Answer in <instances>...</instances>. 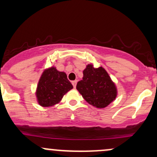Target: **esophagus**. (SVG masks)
<instances>
[{
    "instance_id": "obj_1",
    "label": "esophagus",
    "mask_w": 157,
    "mask_h": 157,
    "mask_svg": "<svg viewBox=\"0 0 157 157\" xmlns=\"http://www.w3.org/2000/svg\"><path fill=\"white\" fill-rule=\"evenodd\" d=\"M77 80H75V81L72 82V85H73L74 88H76V86H77Z\"/></svg>"
}]
</instances>
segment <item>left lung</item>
Instances as JSON below:
<instances>
[{"instance_id": "8db88e82", "label": "left lung", "mask_w": 157, "mask_h": 157, "mask_svg": "<svg viewBox=\"0 0 157 157\" xmlns=\"http://www.w3.org/2000/svg\"><path fill=\"white\" fill-rule=\"evenodd\" d=\"M82 73V79L76 88L86 102L103 109L115 101L118 94L116 86L103 67L95 68L88 64Z\"/></svg>"}]
</instances>
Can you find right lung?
I'll return each mask as SVG.
<instances>
[{
	"instance_id": "right-lung-1",
	"label": "right lung",
	"mask_w": 157,
	"mask_h": 157,
	"mask_svg": "<svg viewBox=\"0 0 157 157\" xmlns=\"http://www.w3.org/2000/svg\"><path fill=\"white\" fill-rule=\"evenodd\" d=\"M73 89L65 72L52 66L43 71L38 82L36 96L43 107H49L60 102L63 96Z\"/></svg>"
}]
</instances>
